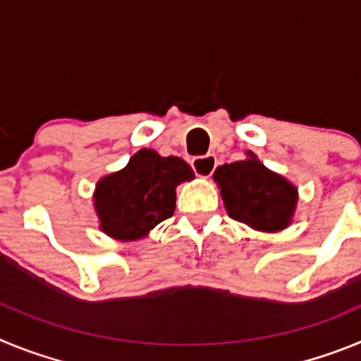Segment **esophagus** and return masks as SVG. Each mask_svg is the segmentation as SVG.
I'll use <instances>...</instances> for the list:
<instances>
[{
  "instance_id": "obj_1",
  "label": "esophagus",
  "mask_w": 361,
  "mask_h": 361,
  "mask_svg": "<svg viewBox=\"0 0 361 361\" xmlns=\"http://www.w3.org/2000/svg\"><path fill=\"white\" fill-rule=\"evenodd\" d=\"M191 168L199 177H212V173L216 168L215 155L208 153V155H199V157L191 159Z\"/></svg>"
}]
</instances>
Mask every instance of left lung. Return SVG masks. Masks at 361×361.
<instances>
[{"mask_svg":"<svg viewBox=\"0 0 361 361\" xmlns=\"http://www.w3.org/2000/svg\"><path fill=\"white\" fill-rule=\"evenodd\" d=\"M250 159L219 166L215 180L229 216L260 231H279L291 222L296 188L273 173L247 152Z\"/></svg>","mask_w":361,"mask_h":361,"instance_id":"1","label":"left lung"}]
</instances>
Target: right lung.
Here are the masks:
<instances>
[{
    "label": "right lung",
    "mask_w": 361,
    "mask_h": 361,
    "mask_svg": "<svg viewBox=\"0 0 361 361\" xmlns=\"http://www.w3.org/2000/svg\"><path fill=\"white\" fill-rule=\"evenodd\" d=\"M195 177L188 162L141 149L124 170L99 180L95 209L104 233L119 240L145 237L175 212V188Z\"/></svg>",
    "instance_id": "obj_1"
}]
</instances>
